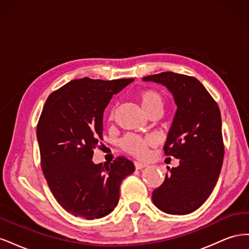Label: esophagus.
Wrapping results in <instances>:
<instances>
[{
    "label": "esophagus",
    "mask_w": 249,
    "mask_h": 249,
    "mask_svg": "<svg viewBox=\"0 0 249 249\" xmlns=\"http://www.w3.org/2000/svg\"><path fill=\"white\" fill-rule=\"evenodd\" d=\"M147 167V165L145 163H140V162H135V168L136 169H143Z\"/></svg>",
    "instance_id": "1"
}]
</instances>
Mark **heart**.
I'll list each match as a JSON object with an SVG mask.
<instances>
[{"label":"heart","instance_id":"1","mask_svg":"<svg viewBox=\"0 0 249 249\" xmlns=\"http://www.w3.org/2000/svg\"><path fill=\"white\" fill-rule=\"evenodd\" d=\"M141 106L146 113L156 108L163 107V96L156 90H143L138 94ZM110 117H114V109L111 111ZM154 139L152 137H139L137 135L129 134L122 140V146L125 152L138 158H145L148 153V146L153 145Z\"/></svg>","mask_w":249,"mask_h":249}]
</instances>
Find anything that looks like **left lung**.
<instances>
[{"label":"left lung","mask_w":249,"mask_h":249,"mask_svg":"<svg viewBox=\"0 0 249 249\" xmlns=\"http://www.w3.org/2000/svg\"><path fill=\"white\" fill-rule=\"evenodd\" d=\"M168 89L177 105L165 154L179 160L153 192L163 212L186 215L203 205L214 190L222 168L224 147L220 110L201 83L193 77L161 72L142 79Z\"/></svg>","instance_id":"obj_1"}]
</instances>
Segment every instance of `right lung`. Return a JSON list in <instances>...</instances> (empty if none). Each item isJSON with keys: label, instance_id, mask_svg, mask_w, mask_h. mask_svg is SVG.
<instances>
[{"label": "right lung", "instance_id": "1", "mask_svg": "<svg viewBox=\"0 0 249 249\" xmlns=\"http://www.w3.org/2000/svg\"><path fill=\"white\" fill-rule=\"evenodd\" d=\"M133 81L73 80L44 104L37 124L41 168L53 195L73 216L92 220L110 214L118 203L120 184L135 170L124 157L111 164L92 161L103 139L105 109Z\"/></svg>", "mask_w": 249, "mask_h": 249}]
</instances>
